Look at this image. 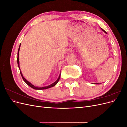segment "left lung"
I'll return each instance as SVG.
<instances>
[{
	"label": "left lung",
	"mask_w": 127,
	"mask_h": 127,
	"mask_svg": "<svg viewBox=\"0 0 127 127\" xmlns=\"http://www.w3.org/2000/svg\"><path fill=\"white\" fill-rule=\"evenodd\" d=\"M101 29H102V31H103V32H105V33H106V32H105V31H104V30H103V29H102V28H101Z\"/></svg>",
	"instance_id": "8db88e82"
}]
</instances>
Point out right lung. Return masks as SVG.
Listing matches in <instances>:
<instances>
[{
	"instance_id": "obj_1",
	"label": "right lung",
	"mask_w": 127,
	"mask_h": 127,
	"mask_svg": "<svg viewBox=\"0 0 127 127\" xmlns=\"http://www.w3.org/2000/svg\"><path fill=\"white\" fill-rule=\"evenodd\" d=\"M20 47H21V44H20V47H19L18 50V53H17V64H18V68H19V69H20V73H21V76H22V77L24 81V82L27 84V85H29L30 87H31V88H33V89H34V90H45V89H48V88H51V87H52L55 86L56 85V84L58 83V82H59V80L60 78V75H59V77H58V78L57 79V80H56V82H55L51 84V85H50L47 86H44V87H37V86H34L33 85H32V84L30 82H29V81H28V80H26V79L23 76L22 73V72H21V69H20V61H19V56H18V55H19V52H20Z\"/></svg>"
}]
</instances>
